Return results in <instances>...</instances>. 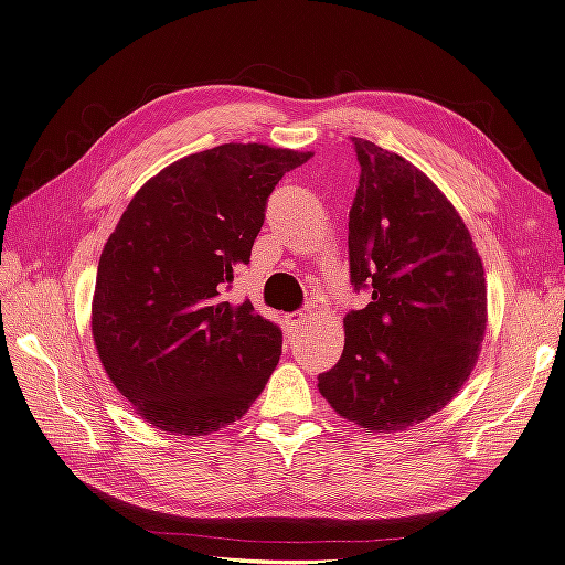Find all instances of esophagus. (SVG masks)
Here are the masks:
<instances>
[{
    "label": "esophagus",
    "mask_w": 565,
    "mask_h": 565,
    "mask_svg": "<svg viewBox=\"0 0 565 565\" xmlns=\"http://www.w3.org/2000/svg\"><path fill=\"white\" fill-rule=\"evenodd\" d=\"M305 321H308V317H305L302 312H291V315H286V317H284L286 331L291 333V335H296V333H298V329H302Z\"/></svg>",
    "instance_id": "obj_1"
}]
</instances>
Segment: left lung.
Wrapping results in <instances>:
<instances>
[{
  "label": "left lung",
  "mask_w": 565,
  "mask_h": 565,
  "mask_svg": "<svg viewBox=\"0 0 565 565\" xmlns=\"http://www.w3.org/2000/svg\"><path fill=\"white\" fill-rule=\"evenodd\" d=\"M362 168L348 222L350 279L372 302L343 319L345 345L319 393L366 433L407 430L469 381L488 329L476 241L426 172L352 137Z\"/></svg>",
  "instance_id": "left-lung-1"
}]
</instances>
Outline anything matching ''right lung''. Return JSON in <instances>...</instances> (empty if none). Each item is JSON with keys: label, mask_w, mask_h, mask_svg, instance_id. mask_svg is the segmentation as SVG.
Returning a JSON list of instances; mask_svg holds the SVG:
<instances>
[{"label": "right lung", "mask_w": 565, "mask_h": 565, "mask_svg": "<svg viewBox=\"0 0 565 565\" xmlns=\"http://www.w3.org/2000/svg\"><path fill=\"white\" fill-rule=\"evenodd\" d=\"M310 156L222 143L174 160L125 207L96 271L92 335L106 376L143 422L207 435L263 393L281 331L222 294L250 263L271 189Z\"/></svg>", "instance_id": "1"}]
</instances>
